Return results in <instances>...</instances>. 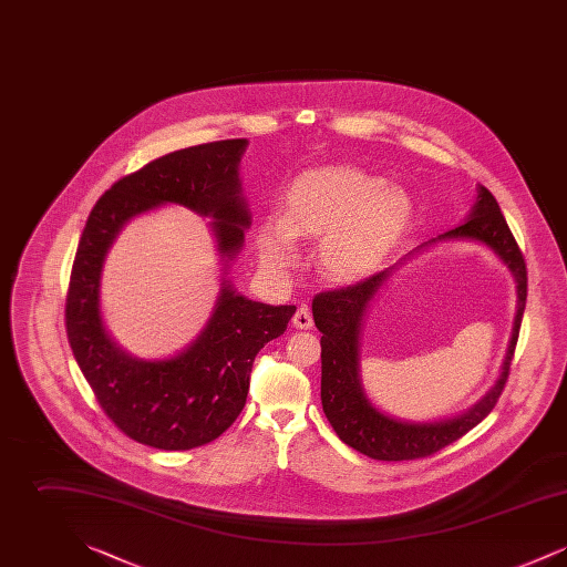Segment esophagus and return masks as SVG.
Here are the masks:
<instances>
[{
	"label": "esophagus",
	"instance_id": "obj_1",
	"mask_svg": "<svg viewBox=\"0 0 567 567\" xmlns=\"http://www.w3.org/2000/svg\"><path fill=\"white\" fill-rule=\"evenodd\" d=\"M291 323H293V327H297V329H310V327H312V315H310V310L303 308V306L297 308Z\"/></svg>",
	"mask_w": 567,
	"mask_h": 567
}]
</instances>
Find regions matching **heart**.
Here are the masks:
<instances>
[{"instance_id": "b5f03b06", "label": "heart", "mask_w": 567, "mask_h": 567, "mask_svg": "<svg viewBox=\"0 0 567 567\" xmlns=\"http://www.w3.org/2000/svg\"><path fill=\"white\" fill-rule=\"evenodd\" d=\"M412 220L404 190L351 165L306 172L285 197V216L266 218L257 231L264 264L293 266L296 238L319 244V268L331 280H357L378 270Z\"/></svg>"}]
</instances>
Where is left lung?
Listing matches in <instances>:
<instances>
[{
  "mask_svg": "<svg viewBox=\"0 0 567 567\" xmlns=\"http://www.w3.org/2000/svg\"><path fill=\"white\" fill-rule=\"evenodd\" d=\"M478 240L486 244L513 271L518 289V310L504 372L485 398L449 421L405 423L378 412L359 382V327L361 317L389 270L378 271L354 285L323 291L312 299V317L321 336V402L327 421L338 437L354 451L378 461L430 457L474 430L495 408L508 377L518 329L527 301V266L491 190L481 187L470 220L446 231L437 240Z\"/></svg>",
  "mask_w": 567,
  "mask_h": 567,
  "instance_id": "8db88e82",
  "label": "left lung"
}]
</instances>
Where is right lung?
Returning <instances> with one entry per match:
<instances>
[{
    "label": "right lung",
    "instance_id": "add662e5",
    "mask_svg": "<svg viewBox=\"0 0 567 567\" xmlns=\"http://www.w3.org/2000/svg\"><path fill=\"white\" fill-rule=\"evenodd\" d=\"M244 146V137L218 140L146 163L97 199L82 229L65 297L68 342L110 421L153 449L189 451L229 430L246 404L257 352L285 333L296 306L252 301L225 285L193 347L174 359L142 361L104 329L102 264L123 223L159 204L210 216L218 250L234 259L250 225L238 178Z\"/></svg>",
    "mask_w": 567,
    "mask_h": 567
}]
</instances>
